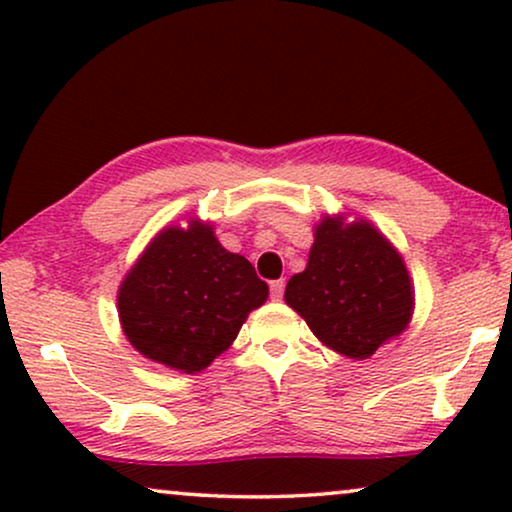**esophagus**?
Segmentation results:
<instances>
[{"label": "esophagus", "mask_w": 512, "mask_h": 512, "mask_svg": "<svg viewBox=\"0 0 512 512\" xmlns=\"http://www.w3.org/2000/svg\"><path fill=\"white\" fill-rule=\"evenodd\" d=\"M270 296H272V300H282L284 279H275V282H270Z\"/></svg>", "instance_id": "1"}]
</instances>
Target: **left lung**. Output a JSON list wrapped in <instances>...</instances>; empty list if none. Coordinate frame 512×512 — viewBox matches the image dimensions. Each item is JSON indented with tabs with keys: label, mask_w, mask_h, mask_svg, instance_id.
<instances>
[{
	"label": "left lung",
	"mask_w": 512,
	"mask_h": 512,
	"mask_svg": "<svg viewBox=\"0 0 512 512\" xmlns=\"http://www.w3.org/2000/svg\"><path fill=\"white\" fill-rule=\"evenodd\" d=\"M284 300L321 345L363 361L408 328L415 286L380 228L338 212L314 226L305 270L289 279Z\"/></svg>",
	"instance_id": "obj_1"
}]
</instances>
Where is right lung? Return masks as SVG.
<instances>
[{"instance_id":"right-lung-1","label":"right lung","mask_w":512,"mask_h":512,"mask_svg":"<svg viewBox=\"0 0 512 512\" xmlns=\"http://www.w3.org/2000/svg\"><path fill=\"white\" fill-rule=\"evenodd\" d=\"M118 321L144 359L195 375L233 345L268 300L254 265L223 249L214 226L188 216L146 244L118 286Z\"/></svg>"}]
</instances>
